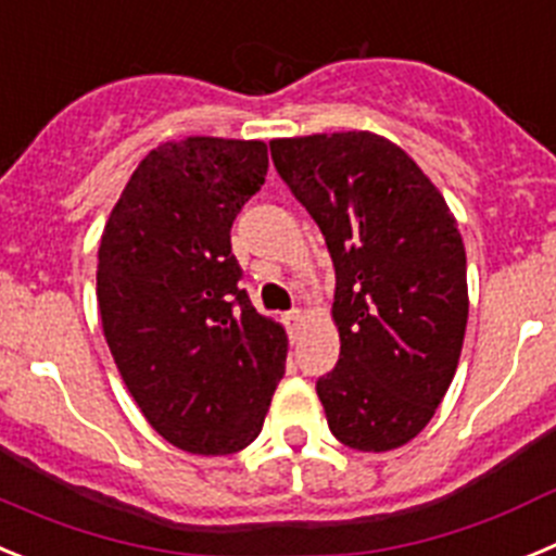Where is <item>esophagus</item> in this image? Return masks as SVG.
Wrapping results in <instances>:
<instances>
[{"label":"esophagus","mask_w":556,"mask_h":556,"mask_svg":"<svg viewBox=\"0 0 556 556\" xmlns=\"http://www.w3.org/2000/svg\"><path fill=\"white\" fill-rule=\"evenodd\" d=\"M302 309H290V313H285L282 315V321H285V327H288V332L293 334L299 329V324H302Z\"/></svg>","instance_id":"esophagus-1"}]
</instances>
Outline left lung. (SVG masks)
Instances as JSON below:
<instances>
[{"label":"left lung","instance_id":"1","mask_svg":"<svg viewBox=\"0 0 556 556\" xmlns=\"http://www.w3.org/2000/svg\"><path fill=\"white\" fill-rule=\"evenodd\" d=\"M274 168L324 232L340 357L315 390L334 438L390 452L446 396L468 324L465 247L446 199L374 132L271 141Z\"/></svg>","mask_w":556,"mask_h":556}]
</instances>
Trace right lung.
<instances>
[{
    "label": "right lung",
    "instance_id": "right-lung-1",
    "mask_svg": "<svg viewBox=\"0 0 556 556\" xmlns=\"http://www.w3.org/2000/svg\"><path fill=\"white\" fill-rule=\"evenodd\" d=\"M266 172L263 141L163 143L104 227V340L147 421L182 452L247 448L285 374V329L252 307L229 241Z\"/></svg>",
    "mask_w": 556,
    "mask_h": 556
}]
</instances>
